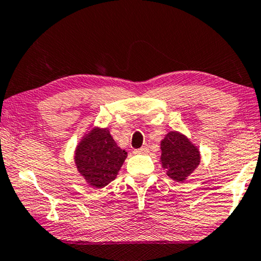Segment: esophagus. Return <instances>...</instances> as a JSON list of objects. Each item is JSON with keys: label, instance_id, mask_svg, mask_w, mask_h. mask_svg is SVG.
Segmentation results:
<instances>
[{"label": "esophagus", "instance_id": "1", "mask_svg": "<svg viewBox=\"0 0 261 261\" xmlns=\"http://www.w3.org/2000/svg\"><path fill=\"white\" fill-rule=\"evenodd\" d=\"M134 152L135 153H148L149 152V148H148V146H142V148L136 149Z\"/></svg>", "mask_w": 261, "mask_h": 261}]
</instances>
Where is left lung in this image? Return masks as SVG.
<instances>
[{
	"mask_svg": "<svg viewBox=\"0 0 261 261\" xmlns=\"http://www.w3.org/2000/svg\"><path fill=\"white\" fill-rule=\"evenodd\" d=\"M161 161L169 177L183 182L200 163V152L185 136L171 131L161 142Z\"/></svg>",
	"mask_w": 261,
	"mask_h": 261,
	"instance_id": "1",
	"label": "left lung"
}]
</instances>
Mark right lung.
<instances>
[{
  "label": "right lung",
  "instance_id": "1",
  "mask_svg": "<svg viewBox=\"0 0 261 261\" xmlns=\"http://www.w3.org/2000/svg\"><path fill=\"white\" fill-rule=\"evenodd\" d=\"M126 155L108 129H94L78 145L74 160L86 182L95 188H102L116 178Z\"/></svg>",
  "mask_w": 261,
  "mask_h": 261
}]
</instances>
